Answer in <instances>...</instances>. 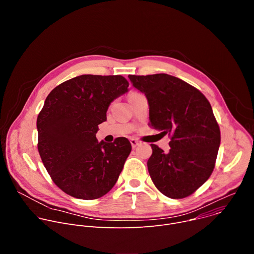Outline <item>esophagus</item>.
<instances>
[{"label": "esophagus", "instance_id": "34e87169", "mask_svg": "<svg viewBox=\"0 0 254 254\" xmlns=\"http://www.w3.org/2000/svg\"><path fill=\"white\" fill-rule=\"evenodd\" d=\"M129 141H130V143H131L132 149H135V148L138 146V144H139V141H138L137 139H135V138H130Z\"/></svg>", "mask_w": 254, "mask_h": 254}]
</instances>
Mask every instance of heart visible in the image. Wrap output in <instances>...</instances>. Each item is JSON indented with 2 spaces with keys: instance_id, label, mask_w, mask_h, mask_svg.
<instances>
[{
  "instance_id": "heart-1",
  "label": "heart",
  "mask_w": 254,
  "mask_h": 254,
  "mask_svg": "<svg viewBox=\"0 0 254 254\" xmlns=\"http://www.w3.org/2000/svg\"><path fill=\"white\" fill-rule=\"evenodd\" d=\"M134 93H137V92H131L130 94H134Z\"/></svg>"
}]
</instances>
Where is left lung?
I'll return each instance as SVG.
<instances>
[{"label":"left lung","instance_id":"1","mask_svg":"<svg viewBox=\"0 0 254 254\" xmlns=\"http://www.w3.org/2000/svg\"><path fill=\"white\" fill-rule=\"evenodd\" d=\"M128 78L148 99L151 127L171 137L169 153L151 144L152 181L169 198L190 196L211 176L220 146V128L210 102L197 88L169 74Z\"/></svg>","mask_w":254,"mask_h":254}]
</instances>
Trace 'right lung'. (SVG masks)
<instances>
[{"instance_id":"1","label":"right lung","mask_w":254,"mask_h":254,"mask_svg":"<svg viewBox=\"0 0 254 254\" xmlns=\"http://www.w3.org/2000/svg\"><path fill=\"white\" fill-rule=\"evenodd\" d=\"M122 75L84 74L56 86L37 118L38 151L53 182L66 194L93 200L116 185L131 151L126 137L98 142V125L127 92Z\"/></svg>"}]
</instances>
